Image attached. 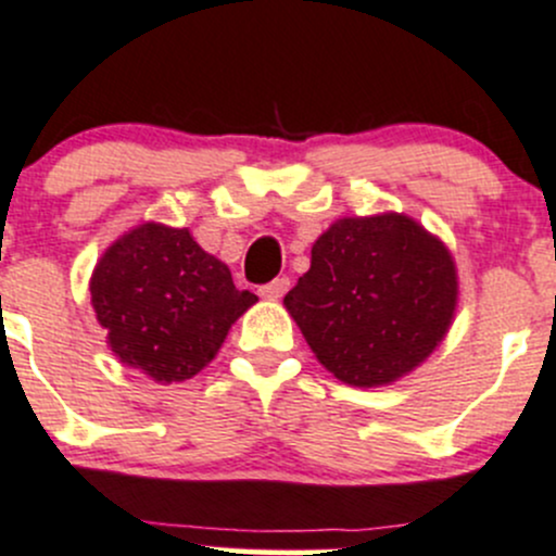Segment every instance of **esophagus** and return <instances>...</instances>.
I'll return each instance as SVG.
<instances>
[{
	"mask_svg": "<svg viewBox=\"0 0 556 556\" xmlns=\"http://www.w3.org/2000/svg\"><path fill=\"white\" fill-rule=\"evenodd\" d=\"M286 291H289V278H276V280H270V283L262 286L260 294L265 296V300H280Z\"/></svg>",
	"mask_w": 556,
	"mask_h": 556,
	"instance_id": "obj_1",
	"label": "esophagus"
}]
</instances>
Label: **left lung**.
I'll return each instance as SVG.
<instances>
[{
  "mask_svg": "<svg viewBox=\"0 0 556 556\" xmlns=\"http://www.w3.org/2000/svg\"><path fill=\"white\" fill-rule=\"evenodd\" d=\"M457 296L452 251L410 216L381 213L338 218L283 305L338 381L370 389L408 376L438 349Z\"/></svg>",
  "mask_w": 556,
  "mask_h": 556,
  "instance_id": "8db88e82",
  "label": "left lung"
}]
</instances>
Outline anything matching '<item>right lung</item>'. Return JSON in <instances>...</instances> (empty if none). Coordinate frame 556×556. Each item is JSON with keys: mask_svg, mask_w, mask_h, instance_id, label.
Here are the masks:
<instances>
[{"mask_svg": "<svg viewBox=\"0 0 556 556\" xmlns=\"http://www.w3.org/2000/svg\"><path fill=\"white\" fill-rule=\"evenodd\" d=\"M89 289L110 351L159 383L194 378L256 302L189 229L156 222L121 235L93 267Z\"/></svg>", "mask_w": 556, "mask_h": 556, "instance_id": "right-lung-1", "label": "right lung"}]
</instances>
